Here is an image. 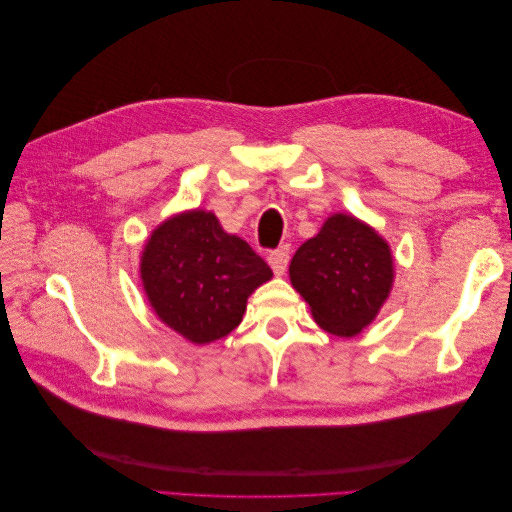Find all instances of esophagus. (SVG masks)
Masks as SVG:
<instances>
[{
  "instance_id": "obj_1",
  "label": "esophagus",
  "mask_w": 512,
  "mask_h": 512,
  "mask_svg": "<svg viewBox=\"0 0 512 512\" xmlns=\"http://www.w3.org/2000/svg\"><path fill=\"white\" fill-rule=\"evenodd\" d=\"M267 260H269V265H271L275 275H284V271L288 267V260H290V247L288 245H280V247H277V250H273L269 254Z\"/></svg>"
}]
</instances>
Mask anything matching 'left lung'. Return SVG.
Masks as SVG:
<instances>
[{
    "instance_id": "obj_1",
    "label": "left lung",
    "mask_w": 512,
    "mask_h": 512,
    "mask_svg": "<svg viewBox=\"0 0 512 512\" xmlns=\"http://www.w3.org/2000/svg\"><path fill=\"white\" fill-rule=\"evenodd\" d=\"M391 247L354 215L335 213L290 260V282L318 327L354 337L380 312L393 288Z\"/></svg>"
}]
</instances>
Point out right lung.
Instances as JSON below:
<instances>
[{
    "instance_id": "right-lung-1",
    "label": "right lung",
    "mask_w": 512,
    "mask_h": 512,
    "mask_svg": "<svg viewBox=\"0 0 512 512\" xmlns=\"http://www.w3.org/2000/svg\"><path fill=\"white\" fill-rule=\"evenodd\" d=\"M271 277L267 262L203 209L162 222L141 256L153 312L192 344H211L237 329L247 297Z\"/></svg>"
}]
</instances>
